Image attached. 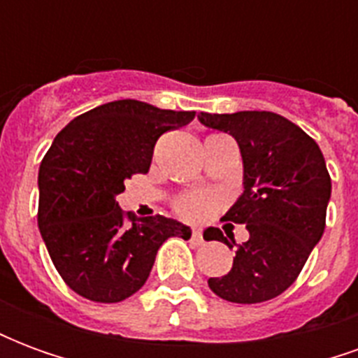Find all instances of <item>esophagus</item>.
I'll use <instances>...</instances> for the list:
<instances>
[{
	"label": "esophagus",
	"mask_w": 358,
	"mask_h": 358,
	"mask_svg": "<svg viewBox=\"0 0 358 358\" xmlns=\"http://www.w3.org/2000/svg\"><path fill=\"white\" fill-rule=\"evenodd\" d=\"M192 241H194L195 245H201V243H203L201 230H197V228H195L194 232H192Z\"/></svg>",
	"instance_id": "esophagus-1"
}]
</instances>
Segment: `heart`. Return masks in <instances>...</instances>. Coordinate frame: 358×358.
I'll list each match as a JSON object with an SVG mask.
<instances>
[{"label":"heart","instance_id":"obj_1","mask_svg":"<svg viewBox=\"0 0 358 358\" xmlns=\"http://www.w3.org/2000/svg\"><path fill=\"white\" fill-rule=\"evenodd\" d=\"M213 199L209 195H187L184 199H180L178 210L187 218H205L213 210Z\"/></svg>","mask_w":358,"mask_h":358}]
</instances>
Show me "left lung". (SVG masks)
I'll return each mask as SVG.
<instances>
[{
    "instance_id": "8db88e82",
    "label": "left lung",
    "mask_w": 358,
    "mask_h": 358,
    "mask_svg": "<svg viewBox=\"0 0 358 358\" xmlns=\"http://www.w3.org/2000/svg\"><path fill=\"white\" fill-rule=\"evenodd\" d=\"M210 130L230 134L243 161V192L224 218L245 224L249 240L236 249L232 270L209 287L232 303H263L285 292L320 241L331 180L318 143L282 115L240 110L197 115ZM210 240L224 241L218 228Z\"/></svg>"
}]
</instances>
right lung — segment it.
Returning a JSON list of instances; mask_svg holds the SVG:
<instances>
[{
	"label": "right lung",
	"instance_id": "right-lung-1",
	"mask_svg": "<svg viewBox=\"0 0 358 358\" xmlns=\"http://www.w3.org/2000/svg\"><path fill=\"white\" fill-rule=\"evenodd\" d=\"M194 117V110L118 99L76 117L55 136L38 174V226L73 292L97 303L124 301L145 284L164 241L189 240V226L161 215H128L132 224H126L117 195L130 176L149 171L161 134Z\"/></svg>",
	"mask_w": 358,
	"mask_h": 358
}]
</instances>
